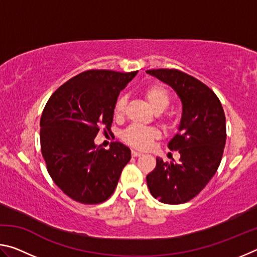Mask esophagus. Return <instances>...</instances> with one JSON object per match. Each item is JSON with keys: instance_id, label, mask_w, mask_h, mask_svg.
<instances>
[{"instance_id": "34e87169", "label": "esophagus", "mask_w": 257, "mask_h": 257, "mask_svg": "<svg viewBox=\"0 0 257 257\" xmlns=\"http://www.w3.org/2000/svg\"><path fill=\"white\" fill-rule=\"evenodd\" d=\"M132 155L134 156V158H138V156H142L143 153H141V152H137V151H132Z\"/></svg>"}]
</instances>
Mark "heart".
I'll list each match as a JSON object with an SVG mask.
<instances>
[{"mask_svg":"<svg viewBox=\"0 0 257 257\" xmlns=\"http://www.w3.org/2000/svg\"><path fill=\"white\" fill-rule=\"evenodd\" d=\"M144 97L150 104L151 107L156 113H161L165 111L170 104V94L167 88L161 85H150L144 89ZM125 99L124 96H120L116 99L114 105V114L116 116H121L124 112L125 107ZM160 137V132L153 127H144V125L133 124L128 127L124 132L121 134L122 141L129 146L135 147L138 150H146L151 146L155 139Z\"/></svg>","mask_w":257,"mask_h":257,"instance_id":"heart-1","label":"heart"}]
</instances>
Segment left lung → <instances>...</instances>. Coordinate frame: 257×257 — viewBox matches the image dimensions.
<instances>
[{"label": "left lung", "instance_id": "obj_1", "mask_svg": "<svg viewBox=\"0 0 257 257\" xmlns=\"http://www.w3.org/2000/svg\"><path fill=\"white\" fill-rule=\"evenodd\" d=\"M173 88L182 104L178 133L168 147L178 151L179 162H163L146 177L154 198L182 204L199 194L219 168L225 145V115L220 99L196 78L176 69L147 70ZM175 161V160H172Z\"/></svg>", "mask_w": 257, "mask_h": 257}]
</instances>
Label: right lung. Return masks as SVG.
<instances>
[{"label": "right lung", "mask_w": 257, "mask_h": 257, "mask_svg": "<svg viewBox=\"0 0 257 257\" xmlns=\"http://www.w3.org/2000/svg\"><path fill=\"white\" fill-rule=\"evenodd\" d=\"M137 72L84 71L59 87L43 110L41 147L47 171L73 201H106L132 159L129 147L121 143L104 150L94 139L99 125L110 132L119 94Z\"/></svg>", "instance_id": "obj_1"}]
</instances>
